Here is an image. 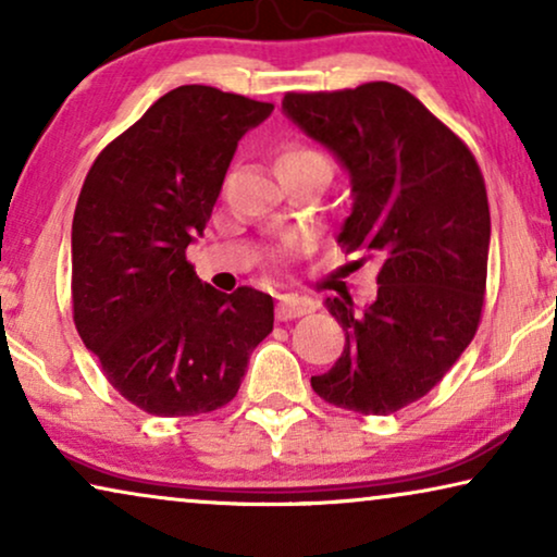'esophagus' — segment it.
<instances>
[{
  "instance_id": "esophagus-1",
  "label": "esophagus",
  "mask_w": 557,
  "mask_h": 557,
  "mask_svg": "<svg viewBox=\"0 0 557 557\" xmlns=\"http://www.w3.org/2000/svg\"><path fill=\"white\" fill-rule=\"evenodd\" d=\"M317 309V304L307 299V296H296V294H281L278 304H276V317L281 322H288V319L311 314Z\"/></svg>"
}]
</instances>
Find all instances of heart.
I'll list each match as a JSON object with an SVG mask.
<instances>
[{"label":"heart","mask_w":557,"mask_h":557,"mask_svg":"<svg viewBox=\"0 0 557 557\" xmlns=\"http://www.w3.org/2000/svg\"><path fill=\"white\" fill-rule=\"evenodd\" d=\"M278 172L281 174H296V172H319L332 177V159L326 157V151H322L314 144L309 141H292L281 149L278 154ZM309 240L299 233H288L281 235L276 240V246L271 248V261L276 265H284L294 258H299L307 253Z\"/></svg>","instance_id":"1"}]
</instances>
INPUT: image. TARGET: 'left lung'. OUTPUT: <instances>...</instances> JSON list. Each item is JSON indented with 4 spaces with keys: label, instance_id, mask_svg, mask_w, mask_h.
I'll list each match as a JSON object with an SVG mask.
<instances>
[{
    "label": "left lung",
    "instance_id": "obj_1",
    "mask_svg": "<svg viewBox=\"0 0 557 557\" xmlns=\"http://www.w3.org/2000/svg\"><path fill=\"white\" fill-rule=\"evenodd\" d=\"M284 111L352 177V212L337 243L362 253L357 263L380 261L368 309L326 296L345 352L311 387L355 413H395L441 383L482 322L492 231L482 170L467 144L395 83L286 94Z\"/></svg>",
    "mask_w": 557,
    "mask_h": 557
}]
</instances>
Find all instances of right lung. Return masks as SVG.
I'll list each match as a JSON object with an SVG mask.
<instances>
[{
    "mask_svg": "<svg viewBox=\"0 0 557 557\" xmlns=\"http://www.w3.org/2000/svg\"><path fill=\"white\" fill-rule=\"evenodd\" d=\"M273 103L180 86L106 144L73 215V322L103 375L144 413L227 406L273 330V299L200 284L187 246L205 231L240 136Z\"/></svg>",
    "mask_w": 557,
    "mask_h": 557,
    "instance_id": "right-lung-1",
    "label": "right lung"
}]
</instances>
